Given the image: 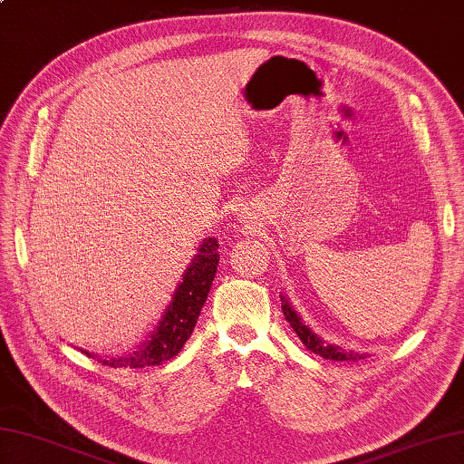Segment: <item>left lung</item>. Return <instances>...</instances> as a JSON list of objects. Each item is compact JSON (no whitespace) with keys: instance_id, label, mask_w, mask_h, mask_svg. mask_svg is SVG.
Wrapping results in <instances>:
<instances>
[{"instance_id":"1","label":"left lung","mask_w":464,"mask_h":464,"mask_svg":"<svg viewBox=\"0 0 464 464\" xmlns=\"http://www.w3.org/2000/svg\"><path fill=\"white\" fill-rule=\"evenodd\" d=\"M281 309L285 314V321H287L293 331L297 333V337L301 339V343L307 347L311 353L314 354H321L323 359H329V361H357V359H364L367 354L364 353H354V351H347L339 347V344H331L327 341H323L317 333H314L309 324H304L301 314L295 311L293 304L289 303L287 295H281Z\"/></svg>"}]
</instances>
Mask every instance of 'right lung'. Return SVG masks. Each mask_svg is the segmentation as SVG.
<instances>
[{"label": "right lung", "mask_w": 464, "mask_h": 464, "mask_svg": "<svg viewBox=\"0 0 464 464\" xmlns=\"http://www.w3.org/2000/svg\"><path fill=\"white\" fill-rule=\"evenodd\" d=\"M217 265H219V243L215 237H207L199 245L191 263L187 265L183 279L175 287L173 297L165 307L160 323L133 351L125 354H110V357L107 354L102 357V354L83 349L82 353L113 369L153 367V364H161L177 357L185 347L187 339L191 337L197 319H199L215 279Z\"/></svg>", "instance_id": "1"}]
</instances>
